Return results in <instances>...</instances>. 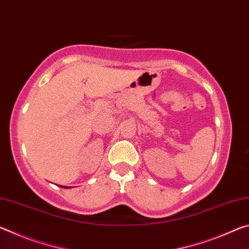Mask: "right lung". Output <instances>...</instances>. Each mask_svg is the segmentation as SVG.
<instances>
[{"mask_svg":"<svg viewBox=\"0 0 249 249\" xmlns=\"http://www.w3.org/2000/svg\"><path fill=\"white\" fill-rule=\"evenodd\" d=\"M62 188H68V187H62Z\"/></svg>","mask_w":249,"mask_h":249,"instance_id":"add662e5","label":"right lung"}]
</instances>
